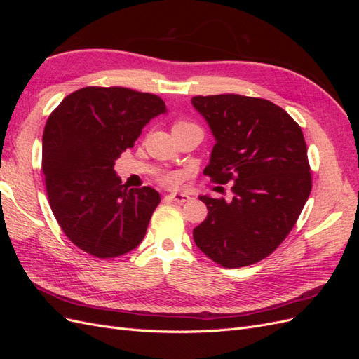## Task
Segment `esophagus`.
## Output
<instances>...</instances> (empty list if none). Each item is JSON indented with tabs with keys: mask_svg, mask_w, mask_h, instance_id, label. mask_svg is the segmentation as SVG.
<instances>
[{
	"mask_svg": "<svg viewBox=\"0 0 359 359\" xmlns=\"http://www.w3.org/2000/svg\"><path fill=\"white\" fill-rule=\"evenodd\" d=\"M169 198L178 203H186L190 201V196L186 193H172V194H169Z\"/></svg>",
	"mask_w": 359,
	"mask_h": 359,
	"instance_id": "34e87169",
	"label": "esophagus"
}]
</instances>
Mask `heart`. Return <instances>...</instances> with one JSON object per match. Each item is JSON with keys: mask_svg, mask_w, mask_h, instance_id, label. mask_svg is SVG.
<instances>
[{"mask_svg": "<svg viewBox=\"0 0 359 359\" xmlns=\"http://www.w3.org/2000/svg\"><path fill=\"white\" fill-rule=\"evenodd\" d=\"M191 127H198V126L193 124L186 118H178L173 121L172 130H173V133H175V132H181V130L191 128ZM160 181L163 184H166V186H169V187H173V186H178V184L181 182V175L175 172H166V173H163V175H160Z\"/></svg>", "mask_w": 359, "mask_h": 359, "instance_id": "obj_1", "label": "heart"}]
</instances>
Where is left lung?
Segmentation results:
<instances>
[{
    "mask_svg": "<svg viewBox=\"0 0 359 359\" xmlns=\"http://www.w3.org/2000/svg\"><path fill=\"white\" fill-rule=\"evenodd\" d=\"M191 103L217 140L203 175L217 184L232 181L231 201L199 198L208 215L193 229L194 243L224 268L253 265L286 240L310 196L301 127L257 97L196 95Z\"/></svg>",
    "mask_w": 359,
    "mask_h": 359,
    "instance_id": "left-lung-1",
    "label": "left lung"
}]
</instances>
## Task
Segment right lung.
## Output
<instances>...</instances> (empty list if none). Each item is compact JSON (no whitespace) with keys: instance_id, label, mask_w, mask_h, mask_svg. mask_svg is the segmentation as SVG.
I'll list each match as a JSON object with an SVG mask.
<instances>
[{"instance_id":"1","label":"right lung","mask_w":359,"mask_h":359,"mask_svg":"<svg viewBox=\"0 0 359 359\" xmlns=\"http://www.w3.org/2000/svg\"><path fill=\"white\" fill-rule=\"evenodd\" d=\"M163 112L166 104L158 95L85 86L49 115L41 153L49 205L62 232L85 253L112 259L144 240L160 194L147 186L127 189L114 166Z\"/></svg>"}]
</instances>
